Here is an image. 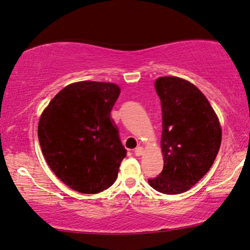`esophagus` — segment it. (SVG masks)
<instances>
[{
  "instance_id": "1",
  "label": "esophagus",
  "mask_w": 250,
  "mask_h": 250,
  "mask_svg": "<svg viewBox=\"0 0 250 250\" xmlns=\"http://www.w3.org/2000/svg\"><path fill=\"white\" fill-rule=\"evenodd\" d=\"M143 152H144V149H143V147H141V146L136 147L135 151H134V153H135L136 156H141L142 154H143Z\"/></svg>"
}]
</instances>
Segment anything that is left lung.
<instances>
[{"label": "left lung", "mask_w": 250, "mask_h": 250, "mask_svg": "<svg viewBox=\"0 0 250 250\" xmlns=\"http://www.w3.org/2000/svg\"><path fill=\"white\" fill-rule=\"evenodd\" d=\"M155 89L162 107L164 167L148 183L164 194H179L194 186L213 164L221 144L220 123L193 83L160 77Z\"/></svg>", "instance_id": "obj_1"}]
</instances>
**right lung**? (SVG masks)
Listing matches in <instances>:
<instances>
[{"instance_id": "add662e5", "label": "right lung", "mask_w": 250, "mask_h": 250, "mask_svg": "<svg viewBox=\"0 0 250 250\" xmlns=\"http://www.w3.org/2000/svg\"><path fill=\"white\" fill-rule=\"evenodd\" d=\"M121 94L112 83L79 82L42 113L38 137L50 168L70 189L95 194L116 181L126 156L110 112Z\"/></svg>"}]
</instances>
